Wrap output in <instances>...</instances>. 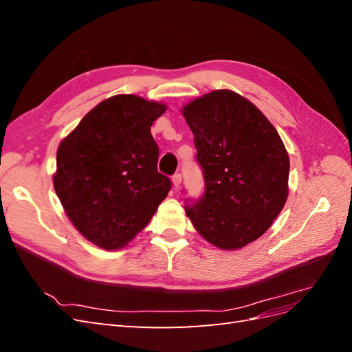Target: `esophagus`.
Wrapping results in <instances>:
<instances>
[{
	"label": "esophagus",
	"instance_id": "obj_1",
	"mask_svg": "<svg viewBox=\"0 0 352 352\" xmlns=\"http://www.w3.org/2000/svg\"><path fill=\"white\" fill-rule=\"evenodd\" d=\"M172 182H173V186L177 189L180 186V184H182V175L175 173L172 177Z\"/></svg>",
	"mask_w": 352,
	"mask_h": 352
}]
</instances>
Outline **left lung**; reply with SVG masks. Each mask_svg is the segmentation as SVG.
Here are the masks:
<instances>
[{"mask_svg":"<svg viewBox=\"0 0 352 352\" xmlns=\"http://www.w3.org/2000/svg\"><path fill=\"white\" fill-rule=\"evenodd\" d=\"M194 133L204 194L185 211L199 235L220 250L258 239L287 198L289 157L278 131L239 94L219 89L182 109Z\"/></svg>","mask_w":352,"mask_h":352,"instance_id":"1","label":"left lung"}]
</instances>
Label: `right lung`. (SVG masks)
Instances as JSON below:
<instances>
[{"label": "right lung", "mask_w": 352, "mask_h": 352, "mask_svg": "<svg viewBox=\"0 0 352 352\" xmlns=\"http://www.w3.org/2000/svg\"><path fill=\"white\" fill-rule=\"evenodd\" d=\"M166 105L114 95L83 117L57 150L54 189L73 226L117 250L150 223L172 180L158 173L151 135Z\"/></svg>", "instance_id": "obj_1"}]
</instances>
